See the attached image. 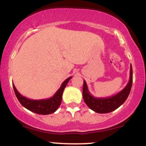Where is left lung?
<instances>
[{
	"instance_id": "obj_1",
	"label": "left lung",
	"mask_w": 146,
	"mask_h": 146,
	"mask_svg": "<svg viewBox=\"0 0 146 146\" xmlns=\"http://www.w3.org/2000/svg\"><path fill=\"white\" fill-rule=\"evenodd\" d=\"M133 80L132 67L130 65V76L129 82L124 89L117 93L116 95L108 98H95L92 96L89 92L87 84L86 81H84L83 86V98L87 106L99 113H106L115 110L120 107L127 100L129 95L130 90L131 88Z\"/></svg>"
}]
</instances>
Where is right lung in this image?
<instances>
[{"instance_id":"1","label":"right lung","mask_w":146,"mask_h":146,"mask_svg":"<svg viewBox=\"0 0 146 146\" xmlns=\"http://www.w3.org/2000/svg\"><path fill=\"white\" fill-rule=\"evenodd\" d=\"M72 76H70L65 79L62 82L60 88L54 94V96L48 99H42V100L29 99L26 97H23L18 92L14 84H12V86H13L14 90H15L17 99L23 107L35 113L48 115V114L53 113L58 109L62 102V92L64 91V89L66 87L67 83L72 79Z\"/></svg>"}]
</instances>
